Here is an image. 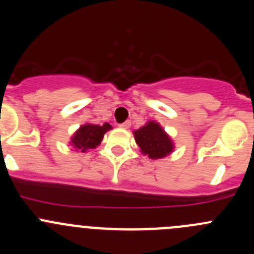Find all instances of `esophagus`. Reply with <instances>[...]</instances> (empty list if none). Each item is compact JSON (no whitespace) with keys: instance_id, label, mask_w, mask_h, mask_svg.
Segmentation results:
<instances>
[{"instance_id":"esophagus-1","label":"esophagus","mask_w":254,"mask_h":254,"mask_svg":"<svg viewBox=\"0 0 254 254\" xmlns=\"http://www.w3.org/2000/svg\"><path fill=\"white\" fill-rule=\"evenodd\" d=\"M130 125H131V123H130L129 120H127V122H124V123H123V124H120L119 127H123V129H129Z\"/></svg>"}]
</instances>
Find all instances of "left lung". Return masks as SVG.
<instances>
[{"mask_svg": "<svg viewBox=\"0 0 254 254\" xmlns=\"http://www.w3.org/2000/svg\"><path fill=\"white\" fill-rule=\"evenodd\" d=\"M134 137L140 151L147 155L150 159H162L174 150L172 140L160 124L155 122L146 123V125L135 130Z\"/></svg>", "mask_w": 254, "mask_h": 254, "instance_id": "obj_1", "label": "left lung"}]
</instances>
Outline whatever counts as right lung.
<instances>
[{
  "instance_id": "right-lung-1",
  "label": "right lung",
  "mask_w": 254,
  "mask_h": 254,
  "mask_svg": "<svg viewBox=\"0 0 254 254\" xmlns=\"http://www.w3.org/2000/svg\"><path fill=\"white\" fill-rule=\"evenodd\" d=\"M110 129H112V125L108 123H104L103 125H82L70 139V145L75 150L82 152L95 149L102 142L105 132Z\"/></svg>"
}]
</instances>
